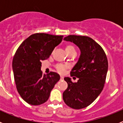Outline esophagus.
I'll list each match as a JSON object with an SVG mask.
<instances>
[{
  "instance_id": "1",
  "label": "esophagus",
  "mask_w": 123,
  "mask_h": 123,
  "mask_svg": "<svg viewBox=\"0 0 123 123\" xmlns=\"http://www.w3.org/2000/svg\"><path fill=\"white\" fill-rule=\"evenodd\" d=\"M64 79V77L63 76H60V79L61 80H63Z\"/></svg>"
}]
</instances>
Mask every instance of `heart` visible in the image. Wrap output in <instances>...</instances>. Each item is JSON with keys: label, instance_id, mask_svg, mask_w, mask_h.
<instances>
[{"label": "heart", "instance_id": "heart-1", "mask_svg": "<svg viewBox=\"0 0 123 123\" xmlns=\"http://www.w3.org/2000/svg\"><path fill=\"white\" fill-rule=\"evenodd\" d=\"M65 50H66V52H69V51L71 50H75L74 47L71 45H67L66 46ZM68 68V65H62V64H60V65H57L56 66V70L60 73H63L65 71V70H66V69H67Z\"/></svg>", "mask_w": 123, "mask_h": 123}]
</instances>
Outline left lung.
<instances>
[{
	"label": "left lung",
	"instance_id": "8db88e82",
	"mask_svg": "<svg viewBox=\"0 0 123 123\" xmlns=\"http://www.w3.org/2000/svg\"><path fill=\"white\" fill-rule=\"evenodd\" d=\"M64 40L76 45L81 51L78 62L71 69V76L78 78L73 82L65 77L68 87L63 93V98L68 106L81 109L91 105L103 90L108 71V60L102 47L92 38L69 35Z\"/></svg>",
	"mask_w": 123,
	"mask_h": 123
}]
</instances>
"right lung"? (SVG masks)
<instances>
[{"mask_svg":"<svg viewBox=\"0 0 123 123\" xmlns=\"http://www.w3.org/2000/svg\"><path fill=\"white\" fill-rule=\"evenodd\" d=\"M63 36L36 33L19 46L12 62L14 79L17 91L28 104L39 105L49 99L50 92L60 80L55 72L43 74L41 61L49 58Z\"/></svg>","mask_w":123,"mask_h":123,"instance_id":"1","label":"right lung"}]
</instances>
